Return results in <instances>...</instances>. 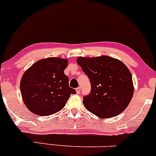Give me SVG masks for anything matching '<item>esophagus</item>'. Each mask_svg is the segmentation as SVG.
<instances>
[{
  "instance_id": "1",
  "label": "esophagus",
  "mask_w": 156,
  "mask_h": 156,
  "mask_svg": "<svg viewBox=\"0 0 156 156\" xmlns=\"http://www.w3.org/2000/svg\"><path fill=\"white\" fill-rule=\"evenodd\" d=\"M75 90H76L77 94H79L80 92H81V87H77V88L75 89Z\"/></svg>"
}]
</instances>
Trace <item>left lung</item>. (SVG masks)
Segmentation results:
<instances>
[{"label":"left lung","mask_w":156,"mask_h":156,"mask_svg":"<svg viewBox=\"0 0 156 156\" xmlns=\"http://www.w3.org/2000/svg\"><path fill=\"white\" fill-rule=\"evenodd\" d=\"M76 61L91 83L90 94L83 99L87 110L105 119L121 113L134 92L132 74L126 65L107 55L79 57Z\"/></svg>","instance_id":"1"}]
</instances>
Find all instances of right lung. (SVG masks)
Listing matches in <instances>:
<instances>
[{"mask_svg": "<svg viewBox=\"0 0 156 156\" xmlns=\"http://www.w3.org/2000/svg\"><path fill=\"white\" fill-rule=\"evenodd\" d=\"M68 60L47 58L39 60L25 71L20 89L26 107L32 113L50 115L66 105L70 94L76 93L69 87V78L64 74Z\"/></svg>", "mask_w": 156, "mask_h": 156, "instance_id": "1", "label": "right lung"}]
</instances>
